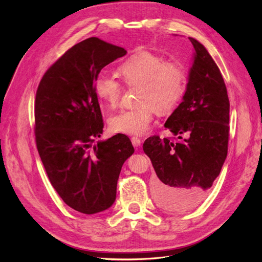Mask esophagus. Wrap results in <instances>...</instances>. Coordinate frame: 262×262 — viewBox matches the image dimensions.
Returning a JSON list of instances; mask_svg holds the SVG:
<instances>
[{
    "label": "esophagus",
    "mask_w": 262,
    "mask_h": 262,
    "mask_svg": "<svg viewBox=\"0 0 262 262\" xmlns=\"http://www.w3.org/2000/svg\"><path fill=\"white\" fill-rule=\"evenodd\" d=\"M131 142H132V145H133L134 147H140L141 144H142L141 139L138 138V137H133V138L131 139Z\"/></svg>",
    "instance_id": "esophagus-1"
}]
</instances>
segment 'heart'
<instances>
[{
    "label": "heart",
    "mask_w": 262,
    "mask_h": 262,
    "mask_svg": "<svg viewBox=\"0 0 262 262\" xmlns=\"http://www.w3.org/2000/svg\"><path fill=\"white\" fill-rule=\"evenodd\" d=\"M118 73L128 85H141V106L121 110L110 118V129L115 133L126 136L145 133L153 121L154 110L158 114L169 113L185 93L184 67L176 62H165L160 55L148 51L132 55L119 67ZM94 87L104 107H117L122 86L114 75L100 72Z\"/></svg>",
    "instance_id": "b5f03b06"
}]
</instances>
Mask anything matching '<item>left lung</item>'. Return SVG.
Here are the masks:
<instances>
[{
    "label": "left lung",
    "instance_id": "obj_1",
    "mask_svg": "<svg viewBox=\"0 0 262 262\" xmlns=\"http://www.w3.org/2000/svg\"><path fill=\"white\" fill-rule=\"evenodd\" d=\"M192 66L185 95L165 122L178 143L154 136L144 153L156 172L154 192L161 208L185 212L196 207L220 175L227 156L229 100L221 71L208 50L194 38Z\"/></svg>",
    "mask_w": 262,
    "mask_h": 262
}]
</instances>
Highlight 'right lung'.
I'll return each instance as SVG.
<instances>
[{
    "label": "right lung",
    "instance_id": "right-lung-1",
    "mask_svg": "<svg viewBox=\"0 0 262 262\" xmlns=\"http://www.w3.org/2000/svg\"><path fill=\"white\" fill-rule=\"evenodd\" d=\"M125 54L121 47L89 38L63 54L37 90L38 153L55 191L84 214L112 207L122 165L134 153L121 133L93 144L104 128L95 80L102 68Z\"/></svg>",
    "mask_w": 262,
    "mask_h": 262
}]
</instances>
